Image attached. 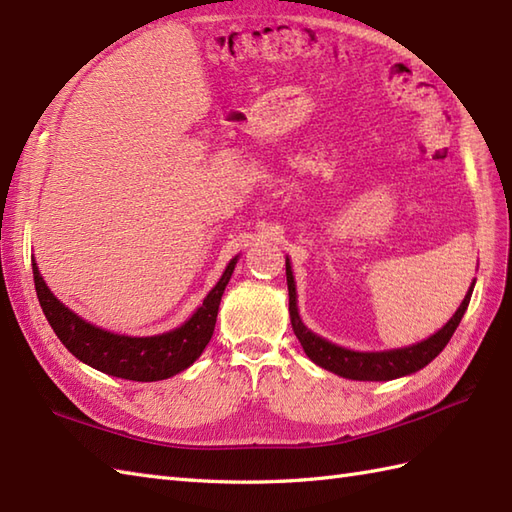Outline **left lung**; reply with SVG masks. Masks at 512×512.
<instances>
[{
	"instance_id": "left-lung-1",
	"label": "left lung",
	"mask_w": 512,
	"mask_h": 512,
	"mask_svg": "<svg viewBox=\"0 0 512 512\" xmlns=\"http://www.w3.org/2000/svg\"><path fill=\"white\" fill-rule=\"evenodd\" d=\"M286 284H289V313H291L293 332L299 339V343H302L306 356L313 360L315 365L328 369L341 378L363 380V382H386V380L410 376V373L423 369L443 352V347L450 343L460 319H463V315H465L476 280H473V284L469 286L463 304L458 306L454 317L447 321L439 332H434L430 339L421 341L417 345L402 347V350H389V352L345 350V347L334 345L326 339H321V336L313 334L304 326L302 319H299V313H297L295 278H293L289 258H286Z\"/></svg>"
}]
</instances>
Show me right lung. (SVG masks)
Returning a JSON list of instances; mask_svg holds the SVG:
<instances>
[{
	"mask_svg": "<svg viewBox=\"0 0 512 512\" xmlns=\"http://www.w3.org/2000/svg\"><path fill=\"white\" fill-rule=\"evenodd\" d=\"M236 260L239 258L230 260L215 289L206 295L204 304L195 310L189 321H184L176 330L156 336H126L93 326L47 289L34 260L32 273L36 297H39L49 326L54 328L62 345L73 356L108 376L134 382H156L176 376L202 356L215 332L221 295L232 278Z\"/></svg>",
	"mask_w": 512,
	"mask_h": 512,
	"instance_id": "obj_1",
	"label": "right lung"
}]
</instances>
